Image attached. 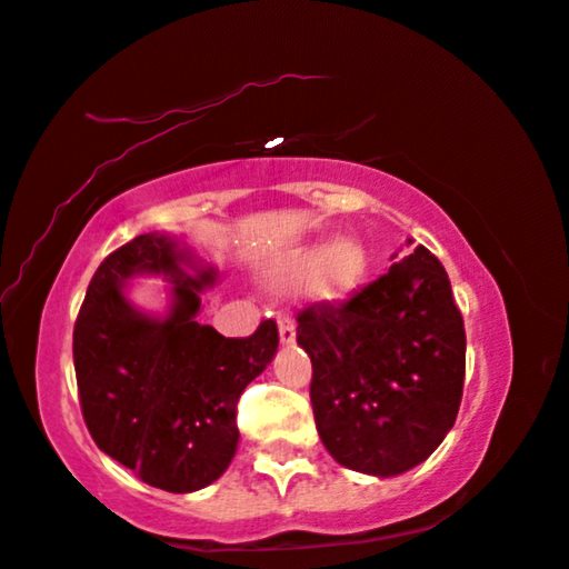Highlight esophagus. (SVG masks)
<instances>
[{"label": "esophagus", "instance_id": "1", "mask_svg": "<svg viewBox=\"0 0 569 569\" xmlns=\"http://www.w3.org/2000/svg\"><path fill=\"white\" fill-rule=\"evenodd\" d=\"M279 341L284 346L295 343V320L292 318H279Z\"/></svg>", "mask_w": 569, "mask_h": 569}]
</instances>
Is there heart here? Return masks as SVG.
<instances>
[{"instance_id": "b5f03b06", "label": "heart", "mask_w": 569, "mask_h": 569, "mask_svg": "<svg viewBox=\"0 0 569 569\" xmlns=\"http://www.w3.org/2000/svg\"><path fill=\"white\" fill-rule=\"evenodd\" d=\"M369 271V251L353 236L328 243H305L287 251L269 269V279L282 290H305L312 300L339 305L361 290Z\"/></svg>"}]
</instances>
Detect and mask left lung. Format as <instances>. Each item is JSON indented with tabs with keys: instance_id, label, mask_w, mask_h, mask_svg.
Masks as SVG:
<instances>
[{
	"instance_id": "left-lung-1",
	"label": "left lung",
	"mask_w": 569,
	"mask_h": 569,
	"mask_svg": "<svg viewBox=\"0 0 569 569\" xmlns=\"http://www.w3.org/2000/svg\"><path fill=\"white\" fill-rule=\"evenodd\" d=\"M298 323L328 455L372 477L426 462L455 426L465 385V323L441 261L426 246L392 253L385 277L341 308L312 305Z\"/></svg>"
}]
</instances>
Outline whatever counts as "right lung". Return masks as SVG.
Masks as SVG:
<instances>
[{"label": "right lung", "instance_id": "add662e5", "mask_svg": "<svg viewBox=\"0 0 569 569\" xmlns=\"http://www.w3.org/2000/svg\"><path fill=\"white\" fill-rule=\"evenodd\" d=\"M146 276L168 282L159 313L129 298ZM218 279L184 236H136L94 271L73 326L81 413L94 443L167 492L208 488L233 462L238 398L279 346L274 320L249 339L197 323L202 292Z\"/></svg>", "mask_w": 569, "mask_h": 569}]
</instances>
